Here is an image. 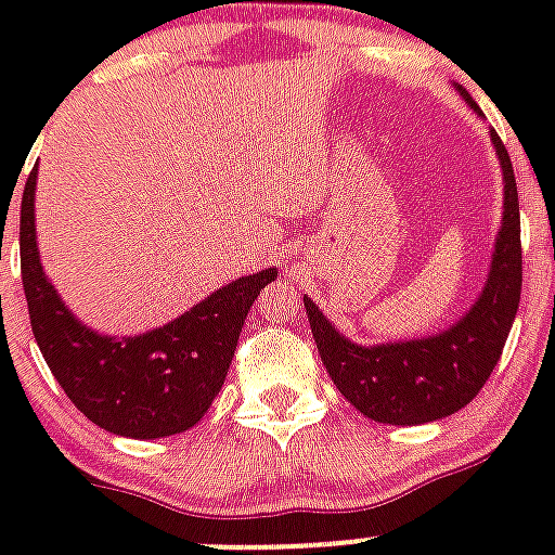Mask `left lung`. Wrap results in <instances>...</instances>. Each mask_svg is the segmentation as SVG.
Instances as JSON below:
<instances>
[{
  "mask_svg": "<svg viewBox=\"0 0 555 555\" xmlns=\"http://www.w3.org/2000/svg\"><path fill=\"white\" fill-rule=\"evenodd\" d=\"M455 91L475 115H481L464 89ZM490 141L504 181V212L481 294L449 328L429 337L363 346L331 325L320 305L305 296L313 339L334 386L371 421L421 426L461 412L490 379L504 351L521 299V216L507 150L495 132H490Z\"/></svg>",
  "mask_w": 555,
  "mask_h": 555,
  "instance_id": "8db88e82",
  "label": "left lung"
}]
</instances>
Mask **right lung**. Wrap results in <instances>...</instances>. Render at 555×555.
Segmentation results:
<instances>
[{
  "label": "right lung",
  "mask_w": 555,
  "mask_h": 555,
  "mask_svg": "<svg viewBox=\"0 0 555 555\" xmlns=\"http://www.w3.org/2000/svg\"><path fill=\"white\" fill-rule=\"evenodd\" d=\"M37 169L22 192L20 256L30 328L48 369L100 429L155 440L192 429L224 386L250 305L279 270L227 282L167 325L115 337L89 328L46 276L37 244Z\"/></svg>",
  "instance_id": "right-lung-1"
}]
</instances>
